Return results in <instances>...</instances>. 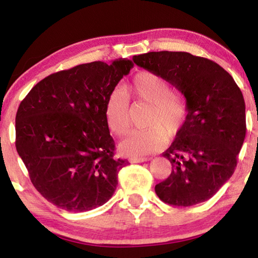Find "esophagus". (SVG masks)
I'll list each match as a JSON object with an SVG mask.
<instances>
[{"label":"esophagus","mask_w":258,"mask_h":258,"mask_svg":"<svg viewBox=\"0 0 258 258\" xmlns=\"http://www.w3.org/2000/svg\"><path fill=\"white\" fill-rule=\"evenodd\" d=\"M149 160L150 158H148V157H130L129 162L130 163H142V162H147Z\"/></svg>","instance_id":"obj_1"}]
</instances>
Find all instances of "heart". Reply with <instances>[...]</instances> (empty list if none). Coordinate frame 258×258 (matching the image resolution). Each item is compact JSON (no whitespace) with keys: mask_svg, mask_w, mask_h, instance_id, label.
I'll use <instances>...</instances> for the list:
<instances>
[{"mask_svg":"<svg viewBox=\"0 0 258 258\" xmlns=\"http://www.w3.org/2000/svg\"><path fill=\"white\" fill-rule=\"evenodd\" d=\"M128 93L136 100L150 104L147 125L150 128L134 130L119 143V151L132 157L144 156L163 148L167 136H174L184 124L188 116L186 100L179 91L170 90L164 77L153 72L137 73L133 77ZM104 117L114 135L123 136L129 130V97L125 90L116 88L109 94L104 105Z\"/></svg>","mask_w":258,"mask_h":258,"instance_id":"1","label":"heart"}]
</instances>
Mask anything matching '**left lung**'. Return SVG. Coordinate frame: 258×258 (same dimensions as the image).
Instances as JSON below:
<instances>
[{"mask_svg":"<svg viewBox=\"0 0 258 258\" xmlns=\"http://www.w3.org/2000/svg\"><path fill=\"white\" fill-rule=\"evenodd\" d=\"M134 62L184 95L188 116L163 153L170 176L155 186L163 202L190 207L211 199L231 177L245 139V103L228 72L184 51H150Z\"/></svg>","mask_w":258,"mask_h":258,"instance_id":"8db88e82","label":"left lung"}]
</instances>
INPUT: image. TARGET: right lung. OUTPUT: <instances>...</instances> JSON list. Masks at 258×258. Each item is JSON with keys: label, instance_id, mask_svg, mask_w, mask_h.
Listing matches in <instances>:
<instances>
[{"label": "right lung", "instance_id": "add662e5", "mask_svg": "<svg viewBox=\"0 0 258 258\" xmlns=\"http://www.w3.org/2000/svg\"><path fill=\"white\" fill-rule=\"evenodd\" d=\"M133 67L119 58L61 70L40 81L21 102L16 150L35 188L56 207L81 213L114 195L126 161L114 157L104 105Z\"/></svg>", "mask_w": 258, "mask_h": 258}]
</instances>
